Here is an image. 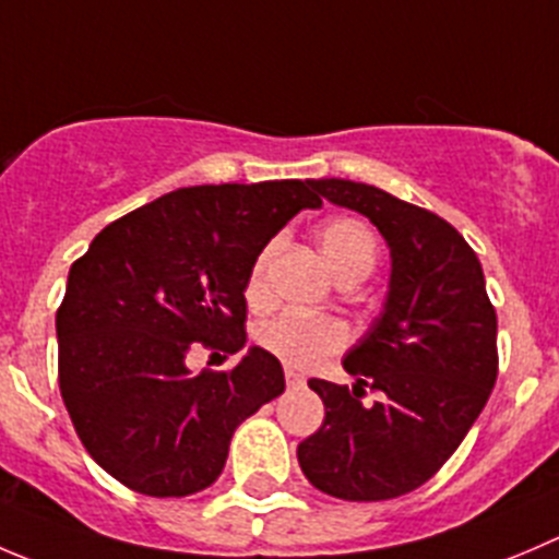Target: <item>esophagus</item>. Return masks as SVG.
I'll return each instance as SVG.
<instances>
[{"label":"esophagus","mask_w":559,"mask_h":559,"mask_svg":"<svg viewBox=\"0 0 559 559\" xmlns=\"http://www.w3.org/2000/svg\"><path fill=\"white\" fill-rule=\"evenodd\" d=\"M286 384H289V388H300V384H306V379L297 371H292V368H286Z\"/></svg>","instance_id":"34e87169"}]
</instances>
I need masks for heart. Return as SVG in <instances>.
<instances>
[{
    "label": "heart",
    "mask_w": 559,
    "mask_h": 559,
    "mask_svg": "<svg viewBox=\"0 0 559 559\" xmlns=\"http://www.w3.org/2000/svg\"><path fill=\"white\" fill-rule=\"evenodd\" d=\"M319 246L328 257L330 267L338 278L349 275H368L377 262V237L362 221L357 218H330L319 229ZM264 262L267 253L253 262L251 275L246 284V297L251 306H262L267 289H264ZM259 344L284 360L292 368H313L324 357L338 352L346 344V328L333 317L306 311H284L259 328Z\"/></svg>",
    "instance_id": "b5f03b06"
}]
</instances>
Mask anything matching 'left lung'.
I'll return each mask as SVG.
<instances>
[{
  "label": "left lung",
  "instance_id": "left-lung-1",
  "mask_svg": "<svg viewBox=\"0 0 559 559\" xmlns=\"http://www.w3.org/2000/svg\"><path fill=\"white\" fill-rule=\"evenodd\" d=\"M313 191L366 215L393 270L382 313L344 357L355 388L308 379L324 420L297 462L330 497L393 500L435 478L478 420L497 382V313L478 257L445 218L366 182L330 177ZM366 386L383 393L371 407Z\"/></svg>",
  "mask_w": 559,
  "mask_h": 559
}]
</instances>
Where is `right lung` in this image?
<instances>
[{"label": "right lung", "mask_w": 559, "mask_h": 559, "mask_svg": "<svg viewBox=\"0 0 559 559\" xmlns=\"http://www.w3.org/2000/svg\"><path fill=\"white\" fill-rule=\"evenodd\" d=\"M313 180L193 186L108 224L75 259L57 311L59 390L81 445L139 495L186 497L224 469L237 426L284 393L278 357L251 346L193 377V349L246 346V284Z\"/></svg>", "instance_id": "obj_1"}]
</instances>
